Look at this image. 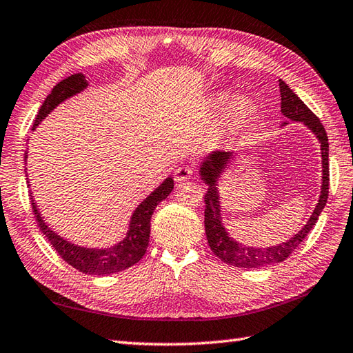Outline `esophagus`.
I'll use <instances>...</instances> for the list:
<instances>
[{"label":"esophagus","instance_id":"obj_1","mask_svg":"<svg viewBox=\"0 0 353 353\" xmlns=\"http://www.w3.org/2000/svg\"><path fill=\"white\" fill-rule=\"evenodd\" d=\"M192 176H194V170H192L191 167H179L174 171V181L177 183L190 181V179H192Z\"/></svg>","mask_w":353,"mask_h":353}]
</instances>
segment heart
<instances>
[{"instance_id": "1", "label": "heart", "mask_w": 353, "mask_h": 353, "mask_svg": "<svg viewBox=\"0 0 353 353\" xmlns=\"http://www.w3.org/2000/svg\"><path fill=\"white\" fill-rule=\"evenodd\" d=\"M228 101V94L226 93H219L216 98H214L212 103L216 108H220L225 105ZM252 116V107L251 103L243 99H236L232 101L228 108L225 110L223 114V128L228 131V133H239V131L248 127V123L251 121Z\"/></svg>"}]
</instances>
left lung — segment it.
<instances>
[{
  "mask_svg": "<svg viewBox=\"0 0 353 353\" xmlns=\"http://www.w3.org/2000/svg\"><path fill=\"white\" fill-rule=\"evenodd\" d=\"M280 85V98H281V113L289 121L303 122L305 125L316 136L321 147V163H323V179H321V191L320 199L316 203L312 216L309 217L307 223L295 234L294 237L277 246L269 248H255L246 246L234 240L230 232L222 223V206H220V194H219V179L222 177L226 167H230V161L232 159V151H212L211 154L203 159L200 163V176L202 181L208 185V191L205 192V232L208 239V245L211 251L217 257L228 265L237 268H263L268 265L280 263L286 260L292 251L299 246L307 234L312 230L314 225L319 220V216L324 210L329 194V139L320 122L310 110L306 107L299 96H296L291 87L285 81H279ZM288 122L283 123L286 125ZM281 125V127H283Z\"/></svg>",
  "mask_w": 353,
  "mask_h": 353,
  "instance_id": "1",
  "label": "left lung"
}]
</instances>
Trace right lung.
<instances>
[{
	"label": "right lung",
	"mask_w": 353,
	"mask_h": 353,
	"mask_svg": "<svg viewBox=\"0 0 353 353\" xmlns=\"http://www.w3.org/2000/svg\"><path fill=\"white\" fill-rule=\"evenodd\" d=\"M87 87L88 82L82 73H74L58 82V84L53 87L52 93L48 94L46 101L43 102L37 117H34L33 130L37 128L61 102H64L65 99L72 98V96L84 92ZM26 159L27 151L24 153V161ZM27 183H29V181H27ZM172 188H174V181H172V177L170 176L165 179V181L159 185L147 199H143L142 202L137 205L134 212L131 214L125 239L110 248H102V250H99V248L74 245L67 239L61 237L58 232H54L52 228L46 223V220L37 208V202L33 200V196L30 199L32 210L34 212V217L38 220L39 230L43 231V234L47 237V240L50 241V245L54 250H57V252L61 255L62 260H65L68 265L88 275H110L114 272H121L123 269H128L143 257V254L147 252L150 241L151 216H153L156 206L161 203L163 199H167L170 196Z\"/></svg>",
	"instance_id": "add662e5"
}]
</instances>
